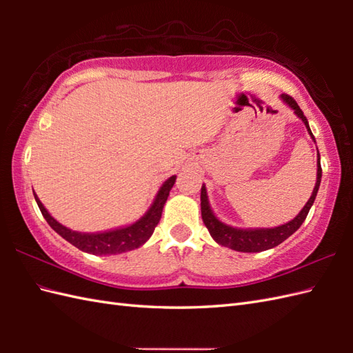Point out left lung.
<instances>
[{
  "instance_id": "obj_1",
  "label": "left lung",
  "mask_w": 353,
  "mask_h": 353,
  "mask_svg": "<svg viewBox=\"0 0 353 353\" xmlns=\"http://www.w3.org/2000/svg\"><path fill=\"white\" fill-rule=\"evenodd\" d=\"M281 99L288 104V106L294 110V114L302 119L303 124L306 125V130L311 134V138L314 139V134L310 129L308 119L303 115L302 109L299 108V104L292 97L282 94ZM316 142V139H314ZM321 182V165H320V154L317 150V181L316 186H314V191L311 194L310 200L306 201V205L303 209L299 212L294 220H291L288 223L282 224V226L277 228H267V229H239V228H232L229 224L220 221L216 219L215 214L212 212L211 205H209V199H208V192H206V186H201V194H200V201H201V219H203L205 226L208 228L209 234L215 239L216 243L224 247H229L232 250L236 252H244V253H256V252H264L268 249H273V247L279 245L283 243L285 239L291 236L294 232L302 226V223L305 221L306 215H308L310 209L314 203V200L317 197L319 192V186Z\"/></svg>"
}]
</instances>
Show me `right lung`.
Here are the masks:
<instances>
[{
    "label": "right lung",
    "mask_w": 353,
    "mask_h": 353,
    "mask_svg": "<svg viewBox=\"0 0 353 353\" xmlns=\"http://www.w3.org/2000/svg\"><path fill=\"white\" fill-rule=\"evenodd\" d=\"M174 182H176V176H171L163 182L161 190L156 194L152 206H150L148 211L142 215L138 221H134L133 224H129V226L125 228L100 232V234H81V232H76L65 228L63 224L52 219V216L48 214L47 209H45V206L42 205V201L37 199L34 191L33 194H34L36 203L39 206L41 212L43 215V219L47 220L51 229H54L59 235L66 239V241L71 243L72 245H76L77 249L86 253L117 254V253H124V252L138 249V247H141L150 236L153 235L154 228L157 226V223H159L162 216V209H163L165 201H167Z\"/></svg>",
    "instance_id": "add662e5"
}]
</instances>
